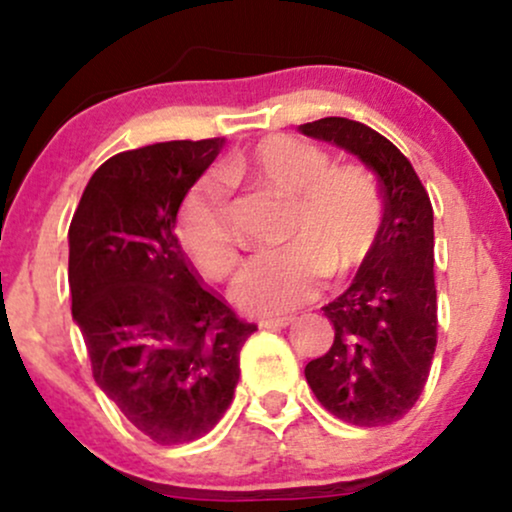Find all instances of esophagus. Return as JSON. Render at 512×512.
Returning a JSON list of instances; mask_svg holds the SVG:
<instances>
[{"label": "esophagus", "instance_id": "obj_1", "mask_svg": "<svg viewBox=\"0 0 512 512\" xmlns=\"http://www.w3.org/2000/svg\"><path fill=\"white\" fill-rule=\"evenodd\" d=\"M291 317H276V320H262L260 327L262 330H286L291 325Z\"/></svg>", "mask_w": 512, "mask_h": 512}]
</instances>
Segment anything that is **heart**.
<instances>
[{
	"instance_id": "obj_1",
	"label": "heart",
	"mask_w": 512,
	"mask_h": 512,
	"mask_svg": "<svg viewBox=\"0 0 512 512\" xmlns=\"http://www.w3.org/2000/svg\"><path fill=\"white\" fill-rule=\"evenodd\" d=\"M228 178L248 180L289 199L281 250L255 257L240 274L236 301L255 315H279L320 291L322 276L356 274L373 255L383 226V199L363 168H330V158L301 139L272 134L233 156ZM182 248L209 276L231 274L240 257L226 195L216 178H202L180 204Z\"/></svg>"
}]
</instances>
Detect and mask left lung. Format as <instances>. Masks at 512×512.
Returning <instances> with one entry per match:
<instances>
[{
    "mask_svg": "<svg viewBox=\"0 0 512 512\" xmlns=\"http://www.w3.org/2000/svg\"><path fill=\"white\" fill-rule=\"evenodd\" d=\"M298 132L366 163L385 202L373 255L322 308L334 344L305 366V380L337 419L387 426L414 407L436 354L431 199L407 156L363 122L322 117Z\"/></svg>",
    "mask_w": 512,
    "mask_h": 512,
    "instance_id": "left-lung-1",
    "label": "left lung"
}]
</instances>
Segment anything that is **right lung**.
I'll list each match as a JSON object with an SVG mask.
<instances>
[{
    "label": "right lung",
    "mask_w": 512,
    "mask_h": 512,
    "mask_svg": "<svg viewBox=\"0 0 512 512\" xmlns=\"http://www.w3.org/2000/svg\"><path fill=\"white\" fill-rule=\"evenodd\" d=\"M223 139L122 151L88 180L69 226L72 315L96 385L158 445L219 424L257 330L199 284L175 226Z\"/></svg>",
    "instance_id": "add662e5"
}]
</instances>
